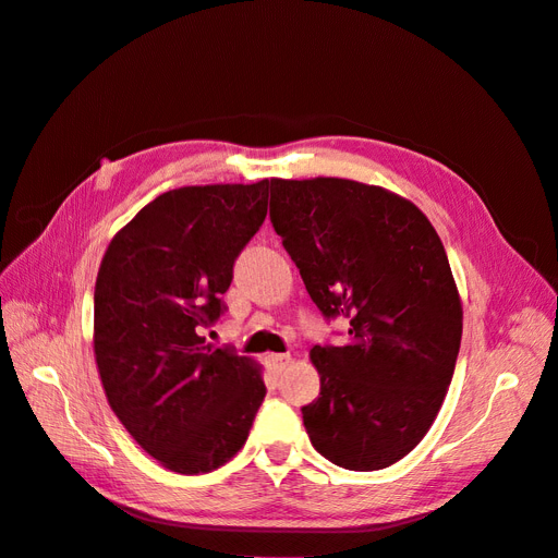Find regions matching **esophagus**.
I'll return each mask as SVG.
<instances>
[{
    "instance_id": "obj_1",
    "label": "esophagus",
    "mask_w": 558,
    "mask_h": 558,
    "mask_svg": "<svg viewBox=\"0 0 558 558\" xmlns=\"http://www.w3.org/2000/svg\"><path fill=\"white\" fill-rule=\"evenodd\" d=\"M265 361H267L269 369H275V373L279 375V373H283L286 365L291 363V356H289V353H269Z\"/></svg>"
}]
</instances>
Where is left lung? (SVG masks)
Returning a JSON list of instances; mask_svg holds the SVG:
<instances>
[{
  "mask_svg": "<svg viewBox=\"0 0 558 558\" xmlns=\"http://www.w3.org/2000/svg\"><path fill=\"white\" fill-rule=\"evenodd\" d=\"M269 221L324 316L349 318L344 347H314L320 393L302 421L347 470L408 456L440 412L463 332L445 246L416 205L351 179H269Z\"/></svg>",
  "mask_w": 558,
  "mask_h": 558,
  "instance_id": "8db88e82",
  "label": "left lung"
}]
</instances>
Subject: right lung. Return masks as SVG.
Instances as JSON below:
<instances>
[{
  "instance_id": "1",
  "label": "right lung",
  "mask_w": 558,
  "mask_h": 558,
  "mask_svg": "<svg viewBox=\"0 0 558 558\" xmlns=\"http://www.w3.org/2000/svg\"><path fill=\"white\" fill-rule=\"evenodd\" d=\"M267 185L167 191L113 234L95 281V363L109 408L148 456L199 475L238 453L265 398L263 367L207 344Z\"/></svg>"
}]
</instances>
